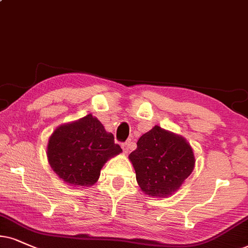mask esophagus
Instances as JSON below:
<instances>
[{
	"mask_svg": "<svg viewBox=\"0 0 248 248\" xmlns=\"http://www.w3.org/2000/svg\"><path fill=\"white\" fill-rule=\"evenodd\" d=\"M131 145H133V143H131L130 140H128V142L122 144V150H124V153L129 152L130 149H131Z\"/></svg>",
	"mask_w": 248,
	"mask_h": 248,
	"instance_id": "esophagus-1",
	"label": "esophagus"
}]
</instances>
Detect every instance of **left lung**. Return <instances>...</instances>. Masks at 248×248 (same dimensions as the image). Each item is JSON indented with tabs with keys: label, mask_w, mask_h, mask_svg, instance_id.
Segmentation results:
<instances>
[{
	"label": "left lung",
	"mask_w": 248,
	"mask_h": 248,
	"mask_svg": "<svg viewBox=\"0 0 248 248\" xmlns=\"http://www.w3.org/2000/svg\"><path fill=\"white\" fill-rule=\"evenodd\" d=\"M136 180L144 192L168 197L180 189L194 167L193 151L182 136L155 126L140 136L129 155Z\"/></svg>",
	"instance_id": "8db88e82"
}]
</instances>
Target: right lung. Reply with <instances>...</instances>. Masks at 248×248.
Listing matches in <instances>:
<instances>
[{
    "mask_svg": "<svg viewBox=\"0 0 248 248\" xmlns=\"http://www.w3.org/2000/svg\"><path fill=\"white\" fill-rule=\"evenodd\" d=\"M122 151L114 136L92 114L54 131L48 143V160L62 180L77 186L96 183L106 161Z\"/></svg>",
    "mask_w": 248,
    "mask_h": 248,
    "instance_id": "obj_1",
    "label": "right lung"
}]
</instances>
